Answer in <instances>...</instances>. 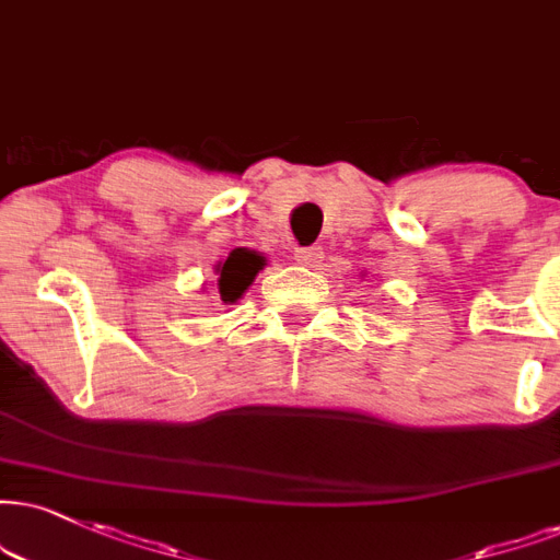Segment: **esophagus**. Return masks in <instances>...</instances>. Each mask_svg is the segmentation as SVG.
Returning a JSON list of instances; mask_svg holds the SVG:
<instances>
[{"instance_id":"34e87169","label":"esophagus","mask_w":560,"mask_h":560,"mask_svg":"<svg viewBox=\"0 0 560 560\" xmlns=\"http://www.w3.org/2000/svg\"><path fill=\"white\" fill-rule=\"evenodd\" d=\"M324 259L322 246H301L295 248V261L303 267H319V261Z\"/></svg>"}]
</instances>
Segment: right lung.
Masks as SVG:
<instances>
[{
	"mask_svg": "<svg viewBox=\"0 0 560 560\" xmlns=\"http://www.w3.org/2000/svg\"><path fill=\"white\" fill-rule=\"evenodd\" d=\"M265 265L267 259L254 248H233L223 261L215 265V295H220L225 306H233L238 299H244L248 285L257 278L259 269H265Z\"/></svg>",
	"mask_w": 560,
	"mask_h": 560,
	"instance_id": "add662e5",
	"label": "right lung"
}]
</instances>
